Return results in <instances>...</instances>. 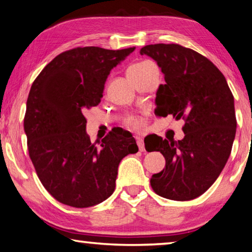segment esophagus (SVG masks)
Returning <instances> with one entry per match:
<instances>
[{"mask_svg":"<svg viewBox=\"0 0 252 252\" xmlns=\"http://www.w3.org/2000/svg\"><path fill=\"white\" fill-rule=\"evenodd\" d=\"M136 144H138L139 147V150L143 152L144 151V143H143V140L140 139V138H136Z\"/></svg>","mask_w":252,"mask_h":252,"instance_id":"1","label":"esophagus"}]
</instances>
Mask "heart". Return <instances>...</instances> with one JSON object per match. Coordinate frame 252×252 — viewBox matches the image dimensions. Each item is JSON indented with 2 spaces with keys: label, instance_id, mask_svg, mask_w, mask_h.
Wrapping results in <instances>:
<instances>
[{
  "label": "heart",
  "instance_id": "b5f03b06",
  "mask_svg": "<svg viewBox=\"0 0 252 252\" xmlns=\"http://www.w3.org/2000/svg\"><path fill=\"white\" fill-rule=\"evenodd\" d=\"M150 65H155V64H153V63L150 61H142V62L134 63V64L130 65L129 69H127V71H126L127 76L131 74L138 73L139 71L146 69V67L150 66ZM126 125L132 130L141 131V130H143L144 126H146V121H144V119L141 117H129V118H126Z\"/></svg>",
  "mask_w": 252,
  "mask_h": 252
}]
</instances>
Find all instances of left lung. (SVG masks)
Segmentation results:
<instances>
[{
	"instance_id": "obj_1",
	"label": "left lung",
	"mask_w": 252,
	"mask_h": 252,
	"mask_svg": "<svg viewBox=\"0 0 252 252\" xmlns=\"http://www.w3.org/2000/svg\"><path fill=\"white\" fill-rule=\"evenodd\" d=\"M140 54L157 61L164 74L156 116L185 120L182 140L156 135L148 141L146 150L160 151L165 159L151 187L160 197L192 200L213 185L231 153L237 127L233 95L218 67L193 50L158 43L143 46Z\"/></svg>"
}]
</instances>
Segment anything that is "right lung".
I'll return each mask as SVG.
<instances>
[{"instance_id": "add662e5", "label": "right lung", "mask_w": 252, "mask_h": 252, "mask_svg": "<svg viewBox=\"0 0 252 252\" xmlns=\"http://www.w3.org/2000/svg\"><path fill=\"white\" fill-rule=\"evenodd\" d=\"M134 49L79 46L55 57L34 80L24 117L29 156L59 202L88 208L104 201L116 189L119 163L139 150L122 129L92 143L84 117L101 102L110 71Z\"/></svg>"}]
</instances>
